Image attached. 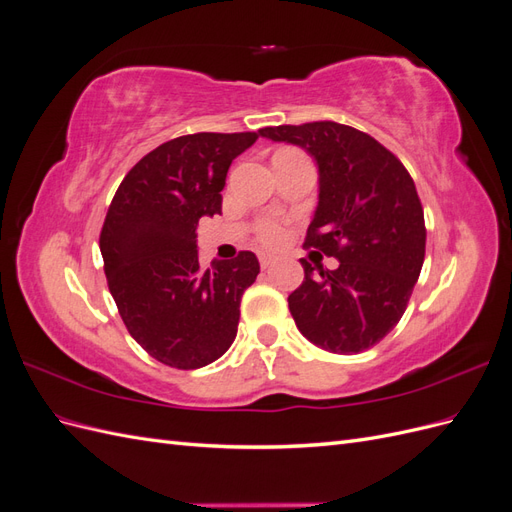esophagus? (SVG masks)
Instances as JSON below:
<instances>
[{
    "mask_svg": "<svg viewBox=\"0 0 512 512\" xmlns=\"http://www.w3.org/2000/svg\"><path fill=\"white\" fill-rule=\"evenodd\" d=\"M258 260H260V267H262V269H269V267L273 265V260H275V258H273V256H269V254H260V256H258Z\"/></svg>",
    "mask_w": 512,
    "mask_h": 512,
    "instance_id": "obj_1",
    "label": "esophagus"
}]
</instances>
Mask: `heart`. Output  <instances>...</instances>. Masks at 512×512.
Returning a JSON list of instances; mask_svg holds the SVG:
<instances>
[{
	"instance_id": "heart-1",
	"label": "heart",
	"mask_w": 512,
	"mask_h": 512,
	"mask_svg": "<svg viewBox=\"0 0 512 512\" xmlns=\"http://www.w3.org/2000/svg\"><path fill=\"white\" fill-rule=\"evenodd\" d=\"M258 239L265 245H280L284 241V226L277 220H265L258 224Z\"/></svg>"
}]
</instances>
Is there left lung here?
<instances>
[{
    "label": "left lung",
    "mask_w": 512,
    "mask_h": 512,
    "mask_svg": "<svg viewBox=\"0 0 512 512\" xmlns=\"http://www.w3.org/2000/svg\"><path fill=\"white\" fill-rule=\"evenodd\" d=\"M260 136L305 149L318 166V207L305 247L339 260L335 271L303 258V284L288 297L309 342L356 354L404 316L425 260L421 198L406 166L369 134L335 121L262 128Z\"/></svg>",
    "instance_id": "left-lung-1"
}]
</instances>
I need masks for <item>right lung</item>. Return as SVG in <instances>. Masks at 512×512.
I'll list each match as a JSON object with an SVG mask.
<instances>
[{"label":"right lung","instance_id":"obj_1","mask_svg":"<svg viewBox=\"0 0 512 512\" xmlns=\"http://www.w3.org/2000/svg\"><path fill=\"white\" fill-rule=\"evenodd\" d=\"M258 132L173 138L123 177L100 232L108 290L130 335L177 369L213 363L237 337L245 288L260 273L252 252L203 267L200 218L222 213L226 173Z\"/></svg>","mask_w":512,"mask_h":512}]
</instances>
